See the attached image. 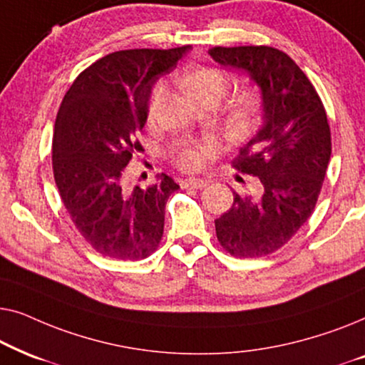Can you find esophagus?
Here are the masks:
<instances>
[{"instance_id": "obj_1", "label": "esophagus", "mask_w": 365, "mask_h": 365, "mask_svg": "<svg viewBox=\"0 0 365 365\" xmlns=\"http://www.w3.org/2000/svg\"><path fill=\"white\" fill-rule=\"evenodd\" d=\"M181 186L184 189L191 187V189H202L207 186L206 181H202V179H194V178H189V179H184V181H181Z\"/></svg>"}]
</instances>
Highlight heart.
<instances>
[{"label":"heart","mask_w":365,"mask_h":365,"mask_svg":"<svg viewBox=\"0 0 365 365\" xmlns=\"http://www.w3.org/2000/svg\"><path fill=\"white\" fill-rule=\"evenodd\" d=\"M181 83L199 103H219L231 88V78L217 66H199L181 74ZM168 96V86L164 81H158L151 89L148 99V118L156 119ZM264 111V99L257 88H246L237 93L229 103L222 116V128L229 138L246 139L256 131L261 124ZM216 148L211 143L184 141L174 148V163L184 171H196L214 156Z\"/></svg>","instance_id":"1"}]
</instances>
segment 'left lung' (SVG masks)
<instances>
[{
  "label": "left lung",
  "mask_w": 365,
  "mask_h": 365,
  "mask_svg": "<svg viewBox=\"0 0 365 365\" xmlns=\"http://www.w3.org/2000/svg\"><path fill=\"white\" fill-rule=\"evenodd\" d=\"M214 61L244 69L259 84L264 126L232 161L257 178L252 196L234 192L217 217L216 236L234 257H262L291 241L311 217L331 159V128L322 99L291 56L272 46H216Z\"/></svg>",
  "instance_id": "1"
}]
</instances>
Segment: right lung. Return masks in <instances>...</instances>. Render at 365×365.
<instances>
[{
    "label": "right lung",
    "instance_id": "add662e5",
    "mask_svg": "<svg viewBox=\"0 0 365 365\" xmlns=\"http://www.w3.org/2000/svg\"><path fill=\"white\" fill-rule=\"evenodd\" d=\"M189 46L123 49L78 74L59 106L53 134V174L74 227L104 257L141 261L156 251L164 207L179 186L161 174L148 189H128L124 168L143 151L154 81Z\"/></svg>",
    "mask_w": 365,
    "mask_h": 365
}]
</instances>
